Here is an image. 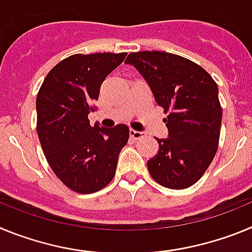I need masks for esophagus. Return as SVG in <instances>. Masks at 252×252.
<instances>
[{"label": "esophagus", "instance_id": "obj_1", "mask_svg": "<svg viewBox=\"0 0 252 252\" xmlns=\"http://www.w3.org/2000/svg\"><path fill=\"white\" fill-rule=\"evenodd\" d=\"M130 136L132 137L133 140H139V139H141V137H144V132H141V131L132 130V128H131V130H130Z\"/></svg>", "mask_w": 252, "mask_h": 252}]
</instances>
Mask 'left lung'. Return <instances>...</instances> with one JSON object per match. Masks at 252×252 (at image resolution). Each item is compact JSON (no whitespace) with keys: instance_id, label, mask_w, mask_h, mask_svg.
Returning a JSON list of instances; mask_svg holds the SVG:
<instances>
[{"instance_id":"left-lung-1","label":"left lung","mask_w":252,"mask_h":252,"mask_svg":"<svg viewBox=\"0 0 252 252\" xmlns=\"http://www.w3.org/2000/svg\"><path fill=\"white\" fill-rule=\"evenodd\" d=\"M125 62L141 73L168 115L169 137L157 139L159 151L148 160L149 173L165 188H189L217 153L222 122L217 83L201 65L166 51L130 53Z\"/></svg>"}]
</instances>
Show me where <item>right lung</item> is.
Here are the masks:
<instances>
[{"label":"right lung","instance_id":"right-lung-1","mask_svg":"<svg viewBox=\"0 0 252 252\" xmlns=\"http://www.w3.org/2000/svg\"><path fill=\"white\" fill-rule=\"evenodd\" d=\"M126 55H70L51 69L37 92L36 130L44 155L62 183L81 194L110 184L127 144L126 125L103 128L88 120L101 84Z\"/></svg>","mask_w":252,"mask_h":252}]
</instances>
